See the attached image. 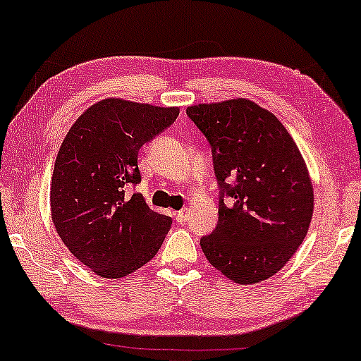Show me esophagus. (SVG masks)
I'll list each match as a JSON object with an SVG mask.
<instances>
[{
  "mask_svg": "<svg viewBox=\"0 0 361 361\" xmlns=\"http://www.w3.org/2000/svg\"><path fill=\"white\" fill-rule=\"evenodd\" d=\"M174 217H176V221L179 222V224H184V222L188 219V211H187V209L177 211L176 214H174Z\"/></svg>",
  "mask_w": 361,
  "mask_h": 361,
  "instance_id": "esophagus-1",
  "label": "esophagus"
}]
</instances>
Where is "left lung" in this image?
<instances>
[{
	"mask_svg": "<svg viewBox=\"0 0 361 361\" xmlns=\"http://www.w3.org/2000/svg\"><path fill=\"white\" fill-rule=\"evenodd\" d=\"M187 115L209 140L221 193L219 224L200 245L238 285L285 267L314 214V185L302 153L271 111L250 99L198 104Z\"/></svg>",
	"mask_w": 361,
	"mask_h": 361,
	"instance_id": "1",
	"label": "left lung"
}]
</instances>
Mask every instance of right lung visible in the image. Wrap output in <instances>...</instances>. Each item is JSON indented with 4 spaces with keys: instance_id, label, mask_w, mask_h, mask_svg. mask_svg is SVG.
<instances>
[{
    "instance_id": "add662e5",
    "label": "right lung",
    "mask_w": 361,
    "mask_h": 361,
    "mask_svg": "<svg viewBox=\"0 0 361 361\" xmlns=\"http://www.w3.org/2000/svg\"><path fill=\"white\" fill-rule=\"evenodd\" d=\"M179 107L107 97L78 116L59 149L51 179L56 232L102 279H123L158 252L173 219L140 193L137 153L176 121Z\"/></svg>"
}]
</instances>
